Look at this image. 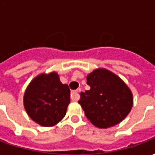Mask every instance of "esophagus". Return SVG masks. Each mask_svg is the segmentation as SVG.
<instances>
[{"instance_id":"34e87169","label":"esophagus","mask_w":155,"mask_h":155,"mask_svg":"<svg viewBox=\"0 0 155 155\" xmlns=\"http://www.w3.org/2000/svg\"><path fill=\"white\" fill-rule=\"evenodd\" d=\"M80 92H81V89H77V90H75V91H72V93H71V100L74 101H76L79 100V98H80Z\"/></svg>"}]
</instances>
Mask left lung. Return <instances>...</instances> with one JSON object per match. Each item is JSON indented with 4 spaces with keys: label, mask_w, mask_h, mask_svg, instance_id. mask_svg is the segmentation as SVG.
Returning <instances> with one entry per match:
<instances>
[{
    "label": "left lung",
    "mask_w": 155,
    "mask_h": 155,
    "mask_svg": "<svg viewBox=\"0 0 155 155\" xmlns=\"http://www.w3.org/2000/svg\"><path fill=\"white\" fill-rule=\"evenodd\" d=\"M91 90L81 93L78 103L94 126L110 128L120 123L133 106V94L118 75L96 69L87 75Z\"/></svg>",
    "instance_id": "left-lung-1"
}]
</instances>
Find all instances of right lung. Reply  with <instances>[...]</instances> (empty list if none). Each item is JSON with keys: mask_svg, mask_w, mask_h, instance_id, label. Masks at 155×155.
<instances>
[{"mask_svg": "<svg viewBox=\"0 0 155 155\" xmlns=\"http://www.w3.org/2000/svg\"><path fill=\"white\" fill-rule=\"evenodd\" d=\"M71 91L56 72L34 78L24 94V107L30 118L41 126H54L66 114Z\"/></svg>", "mask_w": 155, "mask_h": 155, "instance_id": "obj_1", "label": "right lung"}]
</instances>
